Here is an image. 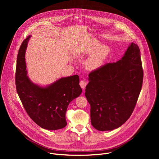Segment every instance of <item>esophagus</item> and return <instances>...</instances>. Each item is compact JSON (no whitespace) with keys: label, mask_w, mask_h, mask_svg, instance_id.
<instances>
[{"label":"esophagus","mask_w":159,"mask_h":159,"mask_svg":"<svg viewBox=\"0 0 159 159\" xmlns=\"http://www.w3.org/2000/svg\"><path fill=\"white\" fill-rule=\"evenodd\" d=\"M87 84V81H85L84 80H81L80 82V87H81V88L82 89H85V87H86Z\"/></svg>","instance_id":"34e87169"}]
</instances>
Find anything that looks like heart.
Here are the masks:
<instances>
[{"label":"heart","instance_id":"obj_1","mask_svg":"<svg viewBox=\"0 0 159 159\" xmlns=\"http://www.w3.org/2000/svg\"><path fill=\"white\" fill-rule=\"evenodd\" d=\"M84 52L91 53L85 60L86 68L89 70H96L102 65L109 55V49L99 41L94 40L85 48Z\"/></svg>","mask_w":159,"mask_h":159}]
</instances>
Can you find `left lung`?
I'll use <instances>...</instances> for the list:
<instances>
[{
  "mask_svg": "<svg viewBox=\"0 0 159 159\" xmlns=\"http://www.w3.org/2000/svg\"><path fill=\"white\" fill-rule=\"evenodd\" d=\"M143 72L140 52L131 43L121 60L90 72L85 96L92 125L101 131L116 129L130 117L140 93Z\"/></svg>",
  "mask_w": 159,
  "mask_h": 159,
  "instance_id": "obj_1",
  "label": "left lung"
}]
</instances>
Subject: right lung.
Listing matches in <instances>:
<instances>
[{"label": "right lung", "mask_w": 159, "mask_h": 159, "mask_svg": "<svg viewBox=\"0 0 159 159\" xmlns=\"http://www.w3.org/2000/svg\"><path fill=\"white\" fill-rule=\"evenodd\" d=\"M29 36L19 48L16 71L18 96L29 116L43 129L57 130L66 125L65 113L69 103L82 93L77 75L61 77L54 82L40 85L28 76L25 61Z\"/></svg>", "instance_id": "add662e5"}]
</instances>
